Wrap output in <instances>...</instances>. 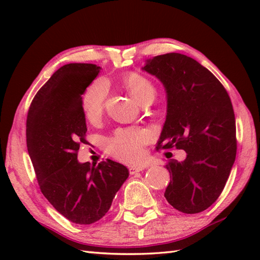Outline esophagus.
Returning a JSON list of instances; mask_svg holds the SVG:
<instances>
[{
	"instance_id": "1",
	"label": "esophagus",
	"mask_w": 260,
	"mask_h": 260,
	"mask_svg": "<svg viewBox=\"0 0 260 260\" xmlns=\"http://www.w3.org/2000/svg\"><path fill=\"white\" fill-rule=\"evenodd\" d=\"M144 167H141V165H136V167H131L129 168V173L131 174H135L137 172H141V171L144 170Z\"/></svg>"
}]
</instances>
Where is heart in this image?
Segmentation results:
<instances>
[{"label":"heart","instance_id":"heart-1","mask_svg":"<svg viewBox=\"0 0 260 260\" xmlns=\"http://www.w3.org/2000/svg\"><path fill=\"white\" fill-rule=\"evenodd\" d=\"M124 85L142 105L153 102L156 96V87L153 82L139 73H129L124 77ZM109 92V82L106 78H97L88 85L80 98V106L86 118L95 121L102 117L105 102ZM150 136L140 128L117 129L106 142L108 152L124 162H136L143 156L144 146Z\"/></svg>","mask_w":260,"mask_h":260}]
</instances>
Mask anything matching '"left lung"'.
Instances as JSON below:
<instances>
[{
  "label": "left lung",
  "instance_id": "obj_1",
  "mask_svg": "<svg viewBox=\"0 0 260 260\" xmlns=\"http://www.w3.org/2000/svg\"><path fill=\"white\" fill-rule=\"evenodd\" d=\"M143 70L162 81L167 119L156 150H184L183 162L165 165L171 181L164 197L179 211L208 209L221 194L237 152L236 119L225 88L207 68L185 54L165 53Z\"/></svg>",
  "mask_w": 260,
  "mask_h": 260
}]
</instances>
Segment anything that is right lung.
<instances>
[{
  "mask_svg": "<svg viewBox=\"0 0 260 260\" xmlns=\"http://www.w3.org/2000/svg\"><path fill=\"white\" fill-rule=\"evenodd\" d=\"M99 71L92 63L62 66L39 89L26 117L27 152L42 194L77 224L102 219L129 174L108 158L92 167L77 159L87 143L80 98Z\"/></svg>",
  "mask_w": 260,
  "mask_h": 260,
  "instance_id": "1",
  "label": "right lung"
}]
</instances>
